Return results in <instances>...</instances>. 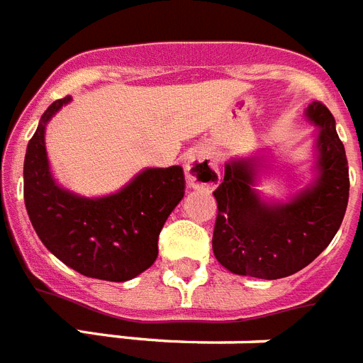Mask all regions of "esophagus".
Listing matches in <instances>:
<instances>
[{
  "mask_svg": "<svg viewBox=\"0 0 363 363\" xmlns=\"http://www.w3.org/2000/svg\"><path fill=\"white\" fill-rule=\"evenodd\" d=\"M185 178H187V185L193 189H213L219 184L221 176L210 153L199 147L195 152H191L185 161Z\"/></svg>",
  "mask_w": 363,
  "mask_h": 363,
  "instance_id": "obj_1",
  "label": "esophagus"
}]
</instances>
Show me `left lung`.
<instances>
[{
  "label": "left lung",
  "mask_w": 363,
  "mask_h": 363,
  "mask_svg": "<svg viewBox=\"0 0 363 363\" xmlns=\"http://www.w3.org/2000/svg\"><path fill=\"white\" fill-rule=\"evenodd\" d=\"M318 127L317 178L289 202H266L255 191L259 159H232L213 191V255L232 274L281 279L311 264L328 247L349 202V163L332 112L320 101L306 110Z\"/></svg>",
  "instance_id": "1"
}]
</instances>
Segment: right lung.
<instances>
[{"instance_id": "obj_1", "label": "right lung", "mask_w": 363, "mask_h": 363, "mask_svg": "<svg viewBox=\"0 0 363 363\" xmlns=\"http://www.w3.org/2000/svg\"><path fill=\"white\" fill-rule=\"evenodd\" d=\"M71 97L40 116L24 159V202L37 236L54 257L86 277L129 281L157 259L159 232L184 199L182 167L146 168L118 193L86 199L52 178L46 123Z\"/></svg>"}]
</instances>
